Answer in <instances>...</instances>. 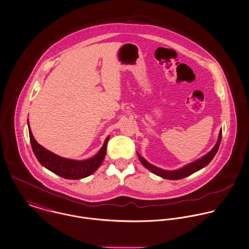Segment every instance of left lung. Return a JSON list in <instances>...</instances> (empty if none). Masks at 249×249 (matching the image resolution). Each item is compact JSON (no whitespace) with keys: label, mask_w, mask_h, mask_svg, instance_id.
I'll use <instances>...</instances> for the list:
<instances>
[{"label":"left lung","mask_w":249,"mask_h":249,"mask_svg":"<svg viewBox=\"0 0 249 249\" xmlns=\"http://www.w3.org/2000/svg\"><path fill=\"white\" fill-rule=\"evenodd\" d=\"M221 129L219 133V138L218 140L215 144V146L211 149V151H209L207 154H205L204 156H202L201 158L197 159L196 160L192 161L186 165L182 166L178 169H176V170H165V169H161L158 166L153 165L151 164L149 161H147L144 158H142L139 153L137 152L138 154V159L140 160V162L142 163V165L144 166L145 168H147L150 172H152L153 174L162 178H166V179H173V180H176V179H181L183 178H186L190 175H192L194 173L199 171L200 169L204 168L205 166L208 165L211 160L214 159L215 155L217 154L218 150H219V147H220V144H221Z\"/></svg>","instance_id":"obj_1"}]
</instances>
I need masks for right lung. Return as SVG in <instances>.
<instances>
[{"label": "right lung", "mask_w": 249, "mask_h": 249, "mask_svg": "<svg viewBox=\"0 0 249 249\" xmlns=\"http://www.w3.org/2000/svg\"><path fill=\"white\" fill-rule=\"evenodd\" d=\"M28 125L31 147L38 161L41 163V165L64 178L81 179L87 178L92 175L99 168L105 159L110 136L105 139L103 146L95 156L83 160H76L60 157L44 148L35 140L31 133L28 121Z\"/></svg>", "instance_id": "add662e5"}]
</instances>
